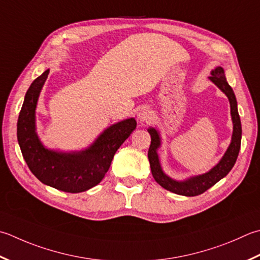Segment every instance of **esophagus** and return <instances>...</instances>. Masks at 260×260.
Masks as SVG:
<instances>
[{
    "instance_id": "esophagus-1",
    "label": "esophagus",
    "mask_w": 260,
    "mask_h": 260,
    "mask_svg": "<svg viewBox=\"0 0 260 260\" xmlns=\"http://www.w3.org/2000/svg\"><path fill=\"white\" fill-rule=\"evenodd\" d=\"M151 114H152V111L149 107L147 106L141 107V108L139 109V113H137V119H139L140 121H145L150 118Z\"/></svg>"
}]
</instances>
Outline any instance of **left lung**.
<instances>
[{
	"label": "left lung",
	"mask_w": 260,
	"mask_h": 260,
	"mask_svg": "<svg viewBox=\"0 0 260 260\" xmlns=\"http://www.w3.org/2000/svg\"><path fill=\"white\" fill-rule=\"evenodd\" d=\"M211 81H213L218 88H220L223 92L226 94V96L230 100L231 105V116L233 120V135L231 144L229 146L228 151L225 152L224 156L222 160L218 162V165L215 166L213 169L207 172L205 175L197 176L194 178H190L186 181H175L171 178L167 177L164 171L161 170V167L159 164V157H157L156 150L160 146V137L157 132L154 128H150L149 133L151 135V145L149 147V152H147V157H149L152 176L155 179V181L162 186L165 189L175 192L178 195L182 196H197L205 192L207 189H210L212 186H214L217 181H220L223 177H225L230 170L235 166L237 157L239 155V151H240L241 145V121L240 116L238 113L237 108V99L235 92L225 80L224 71L222 68H216L212 72V76H210Z\"/></svg>",
	"instance_id": "obj_1"
}]
</instances>
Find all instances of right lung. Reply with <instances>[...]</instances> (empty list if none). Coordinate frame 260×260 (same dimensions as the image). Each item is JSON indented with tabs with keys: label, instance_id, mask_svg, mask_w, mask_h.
<instances>
[{
	"label": "right lung",
	"instance_id": "1",
	"mask_svg": "<svg viewBox=\"0 0 260 260\" xmlns=\"http://www.w3.org/2000/svg\"><path fill=\"white\" fill-rule=\"evenodd\" d=\"M48 74L49 70L45 71L25 93L17 125L20 149L30 171L43 184L66 192L85 191L103 180L116 151L135 129L136 121L129 118L110 126L88 150L79 153L45 149L35 132V110Z\"/></svg>",
	"mask_w": 260,
	"mask_h": 260
}]
</instances>
